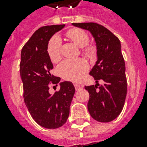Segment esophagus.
Instances as JSON below:
<instances>
[{"label": "esophagus", "instance_id": "obj_1", "mask_svg": "<svg viewBox=\"0 0 147 147\" xmlns=\"http://www.w3.org/2000/svg\"><path fill=\"white\" fill-rule=\"evenodd\" d=\"M74 85H75L76 90H79L80 88H83V85L82 84H81V83H75Z\"/></svg>", "mask_w": 147, "mask_h": 147}]
</instances>
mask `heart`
<instances>
[{"label": "heart", "mask_w": 147, "mask_h": 147, "mask_svg": "<svg viewBox=\"0 0 147 147\" xmlns=\"http://www.w3.org/2000/svg\"><path fill=\"white\" fill-rule=\"evenodd\" d=\"M67 37L72 42L82 48L84 54L92 56L95 53L93 46H88L89 37L88 33L83 30L73 28L66 33ZM62 41L59 36H54L50 40L47 47V53L49 59L53 62H59L62 56ZM59 72L62 78L66 80L78 82L85 76L88 70V65L86 61L82 59H65L59 65Z\"/></svg>", "instance_id": "heart-1"}]
</instances>
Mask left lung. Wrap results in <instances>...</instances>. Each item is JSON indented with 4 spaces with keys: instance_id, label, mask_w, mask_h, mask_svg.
I'll return each mask as SVG.
<instances>
[{
    "instance_id": "1",
    "label": "left lung",
    "mask_w": 147,
    "mask_h": 147,
    "mask_svg": "<svg viewBox=\"0 0 147 147\" xmlns=\"http://www.w3.org/2000/svg\"><path fill=\"white\" fill-rule=\"evenodd\" d=\"M72 25L89 31L96 42L98 59L89 72L96 84L85 86L89 93L88 112L97 121H112L123 109L127 90L121 41L109 30L96 23ZM99 80L104 82L103 85L98 84Z\"/></svg>"
}]
</instances>
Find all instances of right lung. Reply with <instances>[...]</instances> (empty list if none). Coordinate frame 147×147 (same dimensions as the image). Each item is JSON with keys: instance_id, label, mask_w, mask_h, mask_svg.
<instances>
[{"instance_id": "add662e5", "label": "right lung", "mask_w": 147, "mask_h": 147, "mask_svg": "<svg viewBox=\"0 0 147 147\" xmlns=\"http://www.w3.org/2000/svg\"><path fill=\"white\" fill-rule=\"evenodd\" d=\"M64 26L62 24L40 27L21 51L20 71L24 102L33 120L47 129L59 128L65 123L76 91L71 82H63L59 83V91L54 94L49 92V85L57 86L60 78L51 74L53 65L47 47L50 38Z\"/></svg>"}]
</instances>
